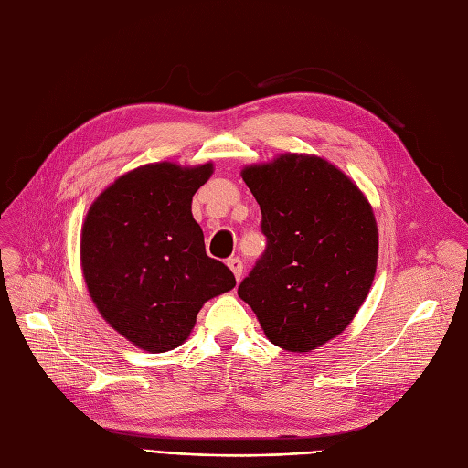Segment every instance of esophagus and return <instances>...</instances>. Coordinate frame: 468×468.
Listing matches in <instances>:
<instances>
[{"instance_id": "34e87169", "label": "esophagus", "mask_w": 468, "mask_h": 468, "mask_svg": "<svg viewBox=\"0 0 468 468\" xmlns=\"http://www.w3.org/2000/svg\"><path fill=\"white\" fill-rule=\"evenodd\" d=\"M226 265H229L232 269V273L236 277V281H239V277H242L244 273V263L239 258H229V261H226Z\"/></svg>"}]
</instances>
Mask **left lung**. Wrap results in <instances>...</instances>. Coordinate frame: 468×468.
<instances>
[{"label": "left lung", "mask_w": 468, "mask_h": 468, "mask_svg": "<svg viewBox=\"0 0 468 468\" xmlns=\"http://www.w3.org/2000/svg\"><path fill=\"white\" fill-rule=\"evenodd\" d=\"M261 208L263 256L239 282L271 344L304 353L342 334L373 285L377 220L359 187L318 155L242 169Z\"/></svg>", "instance_id": "8db88e82"}]
</instances>
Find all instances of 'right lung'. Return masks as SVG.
Returning a JSON list of instances; mask_svg holds the SVG:
<instances>
[{
  "instance_id": "obj_1",
  "label": "right lung",
  "mask_w": 468,
  "mask_h": 468,
  "mask_svg": "<svg viewBox=\"0 0 468 468\" xmlns=\"http://www.w3.org/2000/svg\"><path fill=\"white\" fill-rule=\"evenodd\" d=\"M212 164H148L121 176L90 207L81 229L83 279L101 316L150 353L176 349L197 314L236 279L205 251L191 215Z\"/></svg>"
}]
</instances>
